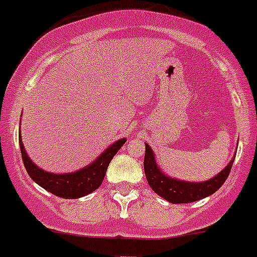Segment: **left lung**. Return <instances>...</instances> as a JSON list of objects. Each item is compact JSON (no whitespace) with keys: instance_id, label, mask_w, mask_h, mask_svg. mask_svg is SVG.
I'll return each mask as SVG.
<instances>
[{"instance_id":"obj_1","label":"left lung","mask_w":257,"mask_h":257,"mask_svg":"<svg viewBox=\"0 0 257 257\" xmlns=\"http://www.w3.org/2000/svg\"><path fill=\"white\" fill-rule=\"evenodd\" d=\"M233 161H235V158L231 159L228 166L221 173L211 178L210 181L202 182V183L183 182L171 178V177L162 173L161 169L157 167L156 161H154L151 147L146 144L144 172H146L147 181H148L151 188L162 198L171 203H191L215 193L227 179Z\"/></svg>"}]
</instances>
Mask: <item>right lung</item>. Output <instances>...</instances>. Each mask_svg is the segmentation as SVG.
Instances as JSON below:
<instances>
[{"label":"right lung","instance_id":"1","mask_svg":"<svg viewBox=\"0 0 257 257\" xmlns=\"http://www.w3.org/2000/svg\"><path fill=\"white\" fill-rule=\"evenodd\" d=\"M19 139L22 161H24L25 168L29 176L42 188L51 192L52 195L61 198H71V200L89 195L100 186L105 177L109 163L126 142L125 138L119 139L113 146L106 148V151L86 168L74 172V173L55 174L39 168L27 156L24 144H22L21 136L19 137Z\"/></svg>","mask_w":257,"mask_h":257}]
</instances>
